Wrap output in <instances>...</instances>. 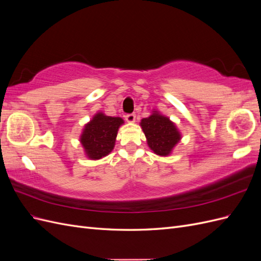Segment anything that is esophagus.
Listing matches in <instances>:
<instances>
[{
  "instance_id": "34e87169",
  "label": "esophagus",
  "mask_w": 261,
  "mask_h": 261,
  "mask_svg": "<svg viewBox=\"0 0 261 261\" xmlns=\"http://www.w3.org/2000/svg\"><path fill=\"white\" fill-rule=\"evenodd\" d=\"M125 118H126V121H127L128 123H134V122H135V120H136V115L134 114V113L127 114V115L125 116Z\"/></svg>"
}]
</instances>
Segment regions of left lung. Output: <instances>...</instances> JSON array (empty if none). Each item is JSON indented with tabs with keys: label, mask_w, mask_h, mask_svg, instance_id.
Returning <instances> with one entry per match:
<instances>
[{
	"label": "left lung",
	"mask_w": 261,
	"mask_h": 261,
	"mask_svg": "<svg viewBox=\"0 0 261 261\" xmlns=\"http://www.w3.org/2000/svg\"><path fill=\"white\" fill-rule=\"evenodd\" d=\"M139 125L145 134L149 148L156 155H170L181 139L175 123L156 110H152V113L143 118Z\"/></svg>",
	"instance_id": "left-lung-1"
}]
</instances>
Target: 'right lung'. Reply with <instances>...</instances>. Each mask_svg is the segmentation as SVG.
Instances as JSON below:
<instances>
[{
    "label": "right lung",
    "instance_id": "add662e5",
    "mask_svg": "<svg viewBox=\"0 0 261 261\" xmlns=\"http://www.w3.org/2000/svg\"><path fill=\"white\" fill-rule=\"evenodd\" d=\"M124 124L122 117L108 116L98 112L84 126L81 144L85 154L90 160H99L107 156L115 146L120 126Z\"/></svg>",
    "mask_w": 261,
    "mask_h": 261
}]
</instances>
